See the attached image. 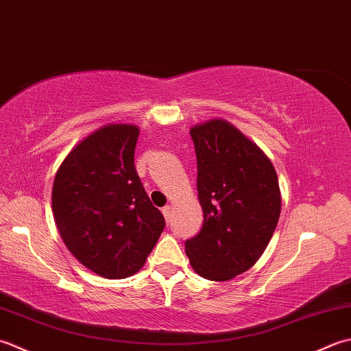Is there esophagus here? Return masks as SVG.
<instances>
[{
  "label": "esophagus",
  "mask_w": 351,
  "mask_h": 351,
  "mask_svg": "<svg viewBox=\"0 0 351 351\" xmlns=\"http://www.w3.org/2000/svg\"><path fill=\"white\" fill-rule=\"evenodd\" d=\"M162 213H163V217H165V219H167V223H169L171 221V217H173V212H171V206H165L162 209Z\"/></svg>",
  "instance_id": "1"
}]
</instances>
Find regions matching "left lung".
I'll return each mask as SVG.
<instances>
[{
  "label": "left lung",
  "mask_w": 351,
  "mask_h": 351,
  "mask_svg": "<svg viewBox=\"0 0 351 351\" xmlns=\"http://www.w3.org/2000/svg\"><path fill=\"white\" fill-rule=\"evenodd\" d=\"M197 156L202 230L184 242L192 268L224 282L245 273L265 252L280 217L273 163L226 121L191 128Z\"/></svg>",
  "instance_id": "left-lung-1"
}]
</instances>
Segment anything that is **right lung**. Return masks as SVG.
<instances>
[{"label":"right lung","instance_id":"add662e5","mask_svg":"<svg viewBox=\"0 0 351 351\" xmlns=\"http://www.w3.org/2000/svg\"><path fill=\"white\" fill-rule=\"evenodd\" d=\"M139 128L112 124L82 141L57 171L53 212L68 250L106 278L144 267L165 218L134 168Z\"/></svg>","mask_w":351,"mask_h":351}]
</instances>
